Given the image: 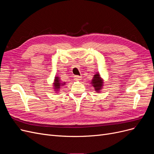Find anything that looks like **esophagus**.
I'll use <instances>...</instances> for the list:
<instances>
[{
  "label": "esophagus",
  "instance_id": "obj_1",
  "mask_svg": "<svg viewBox=\"0 0 154 154\" xmlns=\"http://www.w3.org/2000/svg\"><path fill=\"white\" fill-rule=\"evenodd\" d=\"M74 78V80H76V81H80L82 79V77L79 76H75Z\"/></svg>",
  "mask_w": 154,
  "mask_h": 154
}]
</instances>
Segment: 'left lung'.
<instances>
[{"mask_svg":"<svg viewBox=\"0 0 154 154\" xmlns=\"http://www.w3.org/2000/svg\"><path fill=\"white\" fill-rule=\"evenodd\" d=\"M91 84L94 88V90L96 92L99 93L101 92V90L103 89L104 85V80L101 77L100 72H96L94 74L92 79Z\"/></svg>","mask_w":154,"mask_h":154,"instance_id":"obj_1","label":"left lung"}]
</instances>
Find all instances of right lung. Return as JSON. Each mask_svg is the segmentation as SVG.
I'll use <instances>...</instances> for the list:
<instances>
[{
  "label": "right lung",
  "mask_w": 154,
  "mask_h": 154,
  "mask_svg": "<svg viewBox=\"0 0 154 154\" xmlns=\"http://www.w3.org/2000/svg\"><path fill=\"white\" fill-rule=\"evenodd\" d=\"M66 82H62V80H60V78L59 76H56L54 77V82L53 83V88L54 89V91L55 92L58 93L59 91H60V88H61L62 87H63L64 85H66Z\"/></svg>",
  "instance_id": "1"
}]
</instances>
